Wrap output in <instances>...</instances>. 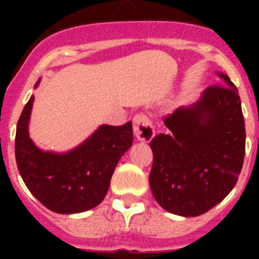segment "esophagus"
<instances>
[{
  "mask_svg": "<svg viewBox=\"0 0 259 259\" xmlns=\"http://www.w3.org/2000/svg\"><path fill=\"white\" fill-rule=\"evenodd\" d=\"M134 134L137 140L150 141L154 137L155 131L150 119L144 114H137L134 118Z\"/></svg>",
  "mask_w": 259,
  "mask_h": 259,
  "instance_id": "obj_1",
  "label": "esophagus"
}]
</instances>
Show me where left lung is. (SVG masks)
I'll return each mask as SVG.
<instances>
[{
    "label": "left lung",
    "instance_id": "8db88e82",
    "mask_svg": "<svg viewBox=\"0 0 259 259\" xmlns=\"http://www.w3.org/2000/svg\"><path fill=\"white\" fill-rule=\"evenodd\" d=\"M198 101L180 106L164 120L168 128L150 141L152 193L161 207L180 217H198L218 205L236 185L245 155V123L239 91L217 72Z\"/></svg>",
    "mask_w": 259,
    "mask_h": 259
}]
</instances>
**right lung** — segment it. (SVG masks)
<instances>
[{
	"instance_id": "obj_1",
	"label": "right lung",
	"mask_w": 259,
	"mask_h": 259,
	"mask_svg": "<svg viewBox=\"0 0 259 259\" xmlns=\"http://www.w3.org/2000/svg\"><path fill=\"white\" fill-rule=\"evenodd\" d=\"M41 83L36 81L35 88ZM35 96L23 109L17 125L15 159L23 182L45 207L58 214H76L102 202L122 155L134 143L132 123L101 124L88 139L67 152L38 148L29 137Z\"/></svg>"
}]
</instances>
